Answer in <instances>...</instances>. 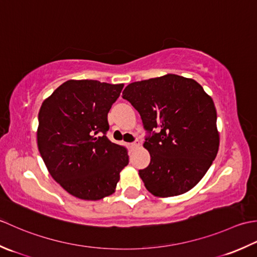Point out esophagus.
<instances>
[{
    "label": "esophagus",
    "mask_w": 257,
    "mask_h": 257,
    "mask_svg": "<svg viewBox=\"0 0 257 257\" xmlns=\"http://www.w3.org/2000/svg\"><path fill=\"white\" fill-rule=\"evenodd\" d=\"M140 145H141V144H140V142H139L138 140H136L135 142H133V143H131V144H130V148L132 149V150H134V149H138Z\"/></svg>",
    "instance_id": "1"
}]
</instances>
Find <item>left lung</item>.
I'll return each instance as SVG.
<instances>
[{
	"mask_svg": "<svg viewBox=\"0 0 257 257\" xmlns=\"http://www.w3.org/2000/svg\"><path fill=\"white\" fill-rule=\"evenodd\" d=\"M142 117L151 163L139 174L154 196L184 194L200 182L219 146L216 108L193 78L166 74L131 83L122 94Z\"/></svg>",
	"mask_w": 257,
	"mask_h": 257,
	"instance_id": "1",
	"label": "left lung"
}]
</instances>
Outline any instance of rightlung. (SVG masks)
Segmentation results:
<instances>
[{"label":"right lung","mask_w":257,"mask_h":257,"mask_svg":"<svg viewBox=\"0 0 257 257\" xmlns=\"http://www.w3.org/2000/svg\"><path fill=\"white\" fill-rule=\"evenodd\" d=\"M124 84L69 80L42 103L38 148L51 176L81 200L112 195L119 173L128 164L127 151L112 143L107 113Z\"/></svg>","instance_id":"obj_1"}]
</instances>
